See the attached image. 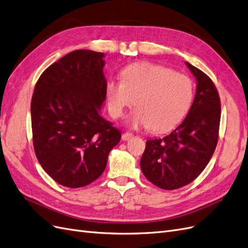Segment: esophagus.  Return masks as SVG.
I'll return each mask as SVG.
<instances>
[{
	"instance_id": "obj_1",
	"label": "esophagus",
	"mask_w": 248,
	"mask_h": 248,
	"mask_svg": "<svg viewBox=\"0 0 248 248\" xmlns=\"http://www.w3.org/2000/svg\"><path fill=\"white\" fill-rule=\"evenodd\" d=\"M133 137H134V135H133L132 133H129V132H126V133L123 134V137H122V139H123L124 141H127V140H130V139H132Z\"/></svg>"
}]
</instances>
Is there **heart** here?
<instances>
[{"mask_svg": "<svg viewBox=\"0 0 248 248\" xmlns=\"http://www.w3.org/2000/svg\"><path fill=\"white\" fill-rule=\"evenodd\" d=\"M194 97L190 79L153 62H135L121 72V80L106 85L109 112L124 116L134 103L137 109L129 118L132 127H148L155 132L172 129L188 111Z\"/></svg>", "mask_w": 248, "mask_h": 248, "instance_id": "obj_1", "label": "heart"}]
</instances>
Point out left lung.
Returning a JSON list of instances; mask_svg holds the SVG:
<instances>
[{
    "label": "left lung",
    "instance_id": "8db88e82",
    "mask_svg": "<svg viewBox=\"0 0 248 248\" xmlns=\"http://www.w3.org/2000/svg\"><path fill=\"white\" fill-rule=\"evenodd\" d=\"M197 81L195 99L183 122L163 138L146 141L140 167L144 176L164 189H176L195 180L217 144L220 100L211 79L186 62Z\"/></svg>",
    "mask_w": 248,
    "mask_h": 248
}]
</instances>
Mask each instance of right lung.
I'll use <instances>...</instances> for the list:
<instances>
[{"label":"right lung","instance_id":"add662e5","mask_svg":"<svg viewBox=\"0 0 248 248\" xmlns=\"http://www.w3.org/2000/svg\"><path fill=\"white\" fill-rule=\"evenodd\" d=\"M105 54L79 49L47 68L31 104L35 154L60 185L76 188L99 178L122 134L101 115Z\"/></svg>","mask_w":248,"mask_h":248}]
</instances>
